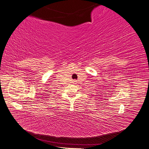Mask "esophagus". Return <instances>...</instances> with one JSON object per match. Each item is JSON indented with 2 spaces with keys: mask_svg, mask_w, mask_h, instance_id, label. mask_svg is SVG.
<instances>
[{
  "mask_svg": "<svg viewBox=\"0 0 149 149\" xmlns=\"http://www.w3.org/2000/svg\"><path fill=\"white\" fill-rule=\"evenodd\" d=\"M74 83H76V81H74V82H73Z\"/></svg>",
  "mask_w": 149,
  "mask_h": 149,
  "instance_id": "esophagus-1",
  "label": "esophagus"
}]
</instances>
